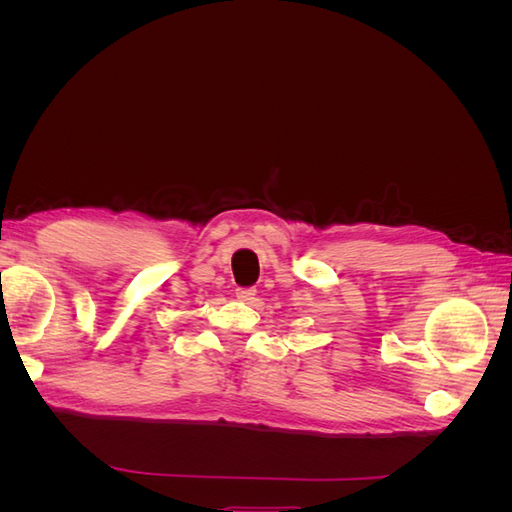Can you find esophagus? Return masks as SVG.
Listing matches in <instances>:
<instances>
[{"mask_svg": "<svg viewBox=\"0 0 512 512\" xmlns=\"http://www.w3.org/2000/svg\"><path fill=\"white\" fill-rule=\"evenodd\" d=\"M254 297H256V290L254 288H237V299L239 301L250 303V301H254Z\"/></svg>", "mask_w": 512, "mask_h": 512, "instance_id": "obj_1", "label": "esophagus"}]
</instances>
